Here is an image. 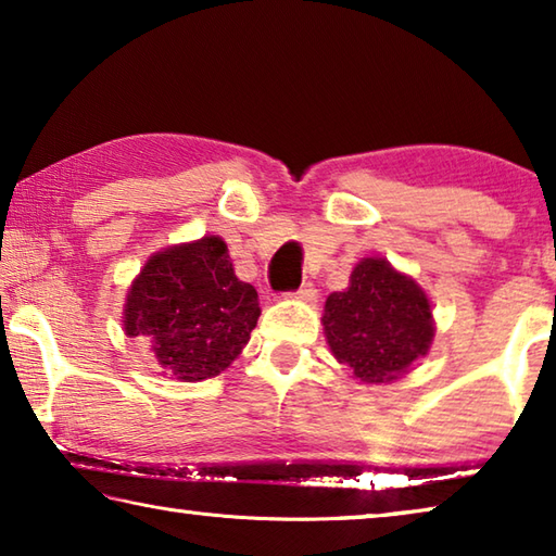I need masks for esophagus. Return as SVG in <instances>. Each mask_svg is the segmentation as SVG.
I'll return each instance as SVG.
<instances>
[{
	"label": "esophagus",
	"mask_w": 556,
	"mask_h": 556,
	"mask_svg": "<svg viewBox=\"0 0 556 556\" xmlns=\"http://www.w3.org/2000/svg\"><path fill=\"white\" fill-rule=\"evenodd\" d=\"M296 299H304V301H316V287L312 285V281H306V285H301L296 289Z\"/></svg>",
	"instance_id": "1"
}]
</instances>
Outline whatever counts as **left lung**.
Instances as JSON below:
<instances>
[{"instance_id":"8db88e82","label":"left lung","mask_w":556,"mask_h":556,"mask_svg":"<svg viewBox=\"0 0 556 556\" xmlns=\"http://www.w3.org/2000/svg\"><path fill=\"white\" fill-rule=\"evenodd\" d=\"M328 345L363 382H390L427 355L434 324L425 291L380 257L353 269L351 287L326 299Z\"/></svg>"}]
</instances>
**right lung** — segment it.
Returning a JSON list of instances; mask_svg holds the SVG:
<instances>
[{
    "instance_id": "1",
    "label": "right lung",
    "mask_w": 556,
    "mask_h": 556,
    "mask_svg": "<svg viewBox=\"0 0 556 556\" xmlns=\"http://www.w3.org/2000/svg\"><path fill=\"white\" fill-rule=\"evenodd\" d=\"M257 318L255 287L235 277L228 244L211 235L147 262L127 294L125 331L144 336L176 380L199 382L240 355Z\"/></svg>"
}]
</instances>
